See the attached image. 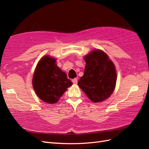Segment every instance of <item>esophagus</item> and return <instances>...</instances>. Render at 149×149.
Here are the masks:
<instances>
[{
	"label": "esophagus",
	"mask_w": 149,
	"mask_h": 149,
	"mask_svg": "<svg viewBox=\"0 0 149 149\" xmlns=\"http://www.w3.org/2000/svg\"><path fill=\"white\" fill-rule=\"evenodd\" d=\"M72 82L73 83V84H76L78 83V79L77 78H74L73 80H72Z\"/></svg>",
	"instance_id": "obj_1"
}]
</instances>
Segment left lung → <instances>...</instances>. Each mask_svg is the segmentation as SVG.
I'll use <instances>...</instances> for the list:
<instances>
[{
	"instance_id": "8db88e82",
	"label": "left lung",
	"mask_w": 149,
	"mask_h": 149,
	"mask_svg": "<svg viewBox=\"0 0 149 149\" xmlns=\"http://www.w3.org/2000/svg\"><path fill=\"white\" fill-rule=\"evenodd\" d=\"M84 73L78 84L90 100L100 102L109 97L115 89V66L106 53L94 49L85 56Z\"/></svg>"
}]
</instances>
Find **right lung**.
Masks as SVG:
<instances>
[{"label": "right lung", "mask_w": 149, "mask_h": 149, "mask_svg": "<svg viewBox=\"0 0 149 149\" xmlns=\"http://www.w3.org/2000/svg\"><path fill=\"white\" fill-rule=\"evenodd\" d=\"M32 84L40 100L55 104L73 83L56 65L55 58L47 55L39 61L36 67Z\"/></svg>", "instance_id": "right-lung-1"}]
</instances>
